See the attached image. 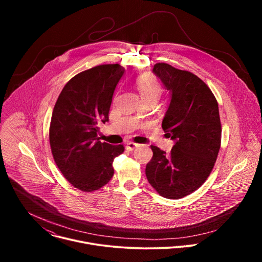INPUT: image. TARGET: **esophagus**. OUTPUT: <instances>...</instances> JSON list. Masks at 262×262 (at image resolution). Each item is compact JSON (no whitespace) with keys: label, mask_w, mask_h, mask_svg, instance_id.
I'll use <instances>...</instances> for the list:
<instances>
[{"label":"esophagus","mask_w":262,"mask_h":262,"mask_svg":"<svg viewBox=\"0 0 262 262\" xmlns=\"http://www.w3.org/2000/svg\"><path fill=\"white\" fill-rule=\"evenodd\" d=\"M137 147H139V144H136V143H134V142H129V143L126 144V149H127L128 151L135 150V149H136Z\"/></svg>","instance_id":"obj_1"}]
</instances>
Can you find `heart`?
Returning <instances> with one entry per match:
<instances>
[{
  "label": "heart",
  "mask_w": 262,
  "mask_h": 262,
  "mask_svg": "<svg viewBox=\"0 0 262 262\" xmlns=\"http://www.w3.org/2000/svg\"><path fill=\"white\" fill-rule=\"evenodd\" d=\"M136 87L139 90L143 100H157L163 91L160 82L151 76H142L138 78L136 81Z\"/></svg>",
  "instance_id": "b5f03b06"
}]
</instances>
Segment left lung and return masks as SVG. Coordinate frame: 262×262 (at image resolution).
<instances>
[{"label":"left lung","instance_id":"1","mask_svg":"<svg viewBox=\"0 0 262 262\" xmlns=\"http://www.w3.org/2000/svg\"><path fill=\"white\" fill-rule=\"evenodd\" d=\"M152 71L171 93L162 127L175 144L169 155L151 145L145 173L161 196L180 199L199 189L214 166L222 135L219 105L194 73L167 63H157Z\"/></svg>","mask_w":262,"mask_h":262}]
</instances>
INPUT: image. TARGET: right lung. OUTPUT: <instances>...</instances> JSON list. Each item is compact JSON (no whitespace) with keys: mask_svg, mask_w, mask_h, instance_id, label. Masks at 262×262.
I'll list each match as a JSON object with an SVG mask.
<instances>
[{"mask_svg":"<svg viewBox=\"0 0 262 262\" xmlns=\"http://www.w3.org/2000/svg\"><path fill=\"white\" fill-rule=\"evenodd\" d=\"M119 64H103L74 76L54 106L50 144L63 176L83 192L97 191L114 175L112 164L123 145L100 142L99 124L108 121L115 88L124 73Z\"/></svg>","mask_w":262,"mask_h":262,"instance_id":"1","label":"right lung"}]
</instances>
